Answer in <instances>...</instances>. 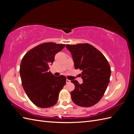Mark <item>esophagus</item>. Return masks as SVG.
I'll return each instance as SVG.
<instances>
[{"mask_svg":"<svg viewBox=\"0 0 134 134\" xmlns=\"http://www.w3.org/2000/svg\"><path fill=\"white\" fill-rule=\"evenodd\" d=\"M66 84L70 83V80H69V79H66Z\"/></svg>","mask_w":134,"mask_h":134,"instance_id":"34e87169","label":"esophagus"}]
</instances>
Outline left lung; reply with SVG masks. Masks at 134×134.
I'll return each instance as SVG.
<instances>
[{
  "instance_id": "left-lung-1",
  "label": "left lung",
  "mask_w": 134,
  "mask_h": 134,
  "mask_svg": "<svg viewBox=\"0 0 134 134\" xmlns=\"http://www.w3.org/2000/svg\"><path fill=\"white\" fill-rule=\"evenodd\" d=\"M70 51L75 69L82 70L83 83L71 80L75 89L71 92L73 102L89 107L98 103L103 96L109 82L111 67L102 52L89 43L66 44Z\"/></svg>"
}]
</instances>
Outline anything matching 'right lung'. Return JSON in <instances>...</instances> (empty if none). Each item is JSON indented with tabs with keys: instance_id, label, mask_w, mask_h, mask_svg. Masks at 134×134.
I'll return each mask as SVG.
<instances>
[{
	"instance_id": "1",
	"label": "right lung",
	"mask_w": 134,
	"mask_h": 134,
	"mask_svg": "<svg viewBox=\"0 0 134 134\" xmlns=\"http://www.w3.org/2000/svg\"><path fill=\"white\" fill-rule=\"evenodd\" d=\"M65 46L54 42L42 43L28 51L22 58L19 69L22 86L36 106L48 108L58 102L59 93L66 84V77L55 76L48 70L55 55Z\"/></svg>"
}]
</instances>
